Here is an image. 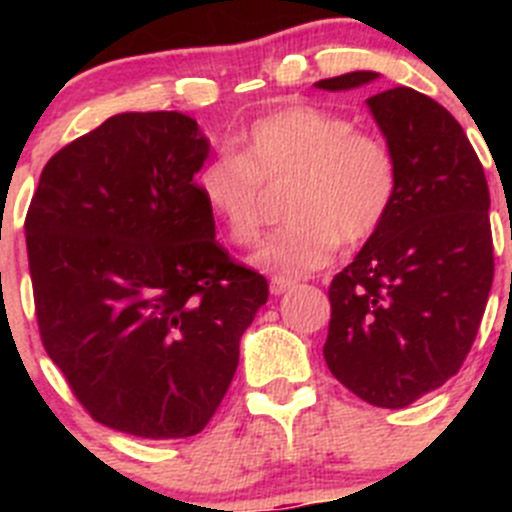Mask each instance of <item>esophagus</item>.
Masks as SVG:
<instances>
[{
    "mask_svg": "<svg viewBox=\"0 0 512 512\" xmlns=\"http://www.w3.org/2000/svg\"><path fill=\"white\" fill-rule=\"evenodd\" d=\"M294 285H297V282L287 280V277H272L270 292L275 294V297H280V294H285V292H289V289H294Z\"/></svg>",
    "mask_w": 512,
    "mask_h": 512,
    "instance_id": "1",
    "label": "esophagus"
}]
</instances>
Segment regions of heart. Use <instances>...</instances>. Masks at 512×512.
<instances>
[{
    "label": "heart",
    "mask_w": 512,
    "mask_h": 512,
    "mask_svg": "<svg viewBox=\"0 0 512 512\" xmlns=\"http://www.w3.org/2000/svg\"><path fill=\"white\" fill-rule=\"evenodd\" d=\"M198 193L235 245H252L265 225L270 195L285 198L287 227L267 237L252 262L280 277L322 270L337 245L369 240L391 213L399 170L376 133L309 103L257 118L237 156L225 153L200 168Z\"/></svg>",
    "instance_id": "obj_1"
}]
</instances>
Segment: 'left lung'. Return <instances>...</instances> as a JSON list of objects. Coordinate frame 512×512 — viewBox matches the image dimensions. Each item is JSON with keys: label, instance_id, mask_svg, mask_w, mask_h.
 Here are the masks:
<instances>
[{"label": "left lung", "instance_id": "left-lung-1", "mask_svg": "<svg viewBox=\"0 0 512 512\" xmlns=\"http://www.w3.org/2000/svg\"><path fill=\"white\" fill-rule=\"evenodd\" d=\"M379 79L352 71L317 81L349 91ZM399 170L384 225L329 287L324 359L366 404L404 409L458 374L490 285L493 235L483 165L461 123L409 86L366 98Z\"/></svg>", "mask_w": 512, "mask_h": 512}]
</instances>
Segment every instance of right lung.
<instances>
[{"instance_id":"obj_1","label":"right lung","mask_w":512,"mask_h":512,"mask_svg":"<svg viewBox=\"0 0 512 512\" xmlns=\"http://www.w3.org/2000/svg\"><path fill=\"white\" fill-rule=\"evenodd\" d=\"M208 153L185 113H118L44 165L24 223L46 354L98 423L138 438L208 426L270 294L215 242L193 180Z\"/></svg>"}]
</instances>
